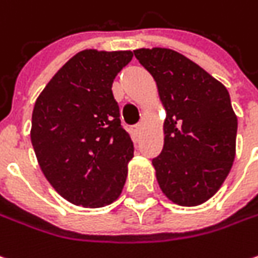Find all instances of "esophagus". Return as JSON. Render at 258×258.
<instances>
[{"label": "esophagus", "mask_w": 258, "mask_h": 258, "mask_svg": "<svg viewBox=\"0 0 258 258\" xmlns=\"http://www.w3.org/2000/svg\"><path fill=\"white\" fill-rule=\"evenodd\" d=\"M133 130H134V133H136V134H140L141 131H143V124H136V125H134V127H133Z\"/></svg>", "instance_id": "34e87169"}]
</instances>
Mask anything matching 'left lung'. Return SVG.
Listing matches in <instances>:
<instances>
[{
    "label": "left lung",
    "instance_id": "left-lung-1",
    "mask_svg": "<svg viewBox=\"0 0 258 258\" xmlns=\"http://www.w3.org/2000/svg\"><path fill=\"white\" fill-rule=\"evenodd\" d=\"M134 56L156 81L166 111L163 150L151 162L159 186L176 205H201L218 192L235 157L237 115L230 94L172 49H137Z\"/></svg>",
    "mask_w": 258,
    "mask_h": 258
}]
</instances>
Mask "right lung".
Masks as SVG:
<instances>
[{"mask_svg":"<svg viewBox=\"0 0 258 258\" xmlns=\"http://www.w3.org/2000/svg\"><path fill=\"white\" fill-rule=\"evenodd\" d=\"M131 59L130 50L79 51L36 99L30 137L37 162L73 205L107 207L125 185L134 146L121 127L111 88Z\"/></svg>","mask_w":258,"mask_h":258,"instance_id":"right-lung-1","label":"right lung"}]
</instances>
